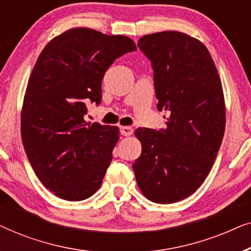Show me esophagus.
Returning a JSON list of instances; mask_svg holds the SVG:
<instances>
[{
    "label": "esophagus",
    "instance_id": "1",
    "mask_svg": "<svg viewBox=\"0 0 251 251\" xmlns=\"http://www.w3.org/2000/svg\"><path fill=\"white\" fill-rule=\"evenodd\" d=\"M120 130H121V133L123 136L128 137V136H131L133 133V129L130 128V126H121L120 128Z\"/></svg>",
    "mask_w": 251,
    "mask_h": 251
}]
</instances>
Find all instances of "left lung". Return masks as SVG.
Segmentation results:
<instances>
[{"label":"left lung","mask_w":251,"mask_h":251,"mask_svg":"<svg viewBox=\"0 0 251 251\" xmlns=\"http://www.w3.org/2000/svg\"><path fill=\"white\" fill-rule=\"evenodd\" d=\"M139 49L152 63L157 109L167 128H138L142 154L132 164L142 193L167 204L193 194L210 173L225 131L224 92L205 46L185 33L147 34Z\"/></svg>","instance_id":"8db88e82"}]
</instances>
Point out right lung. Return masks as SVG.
I'll use <instances>...</instances> for the list:
<instances>
[{"label": "right lung", "mask_w": 251, "mask_h": 251, "mask_svg": "<svg viewBox=\"0 0 251 251\" xmlns=\"http://www.w3.org/2000/svg\"><path fill=\"white\" fill-rule=\"evenodd\" d=\"M135 50L128 36L77 27L53 37L37 58L24 97L22 138L34 173L58 198L85 200L100 187L120 130L85 121V102H100L105 72Z\"/></svg>", "instance_id": "add662e5"}]
</instances>
